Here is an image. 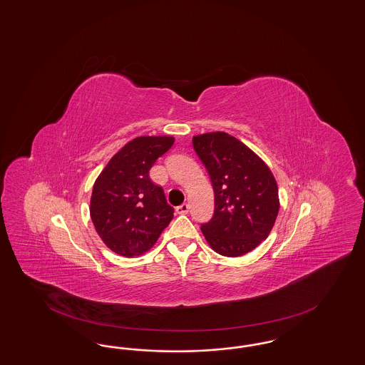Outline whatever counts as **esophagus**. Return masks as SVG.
I'll list each match as a JSON object with an SVG mask.
<instances>
[{"instance_id":"esophagus-1","label":"esophagus","mask_w":365,"mask_h":365,"mask_svg":"<svg viewBox=\"0 0 365 365\" xmlns=\"http://www.w3.org/2000/svg\"><path fill=\"white\" fill-rule=\"evenodd\" d=\"M190 206L187 203H182L180 206L176 207V213L178 214H187L189 213Z\"/></svg>"}]
</instances>
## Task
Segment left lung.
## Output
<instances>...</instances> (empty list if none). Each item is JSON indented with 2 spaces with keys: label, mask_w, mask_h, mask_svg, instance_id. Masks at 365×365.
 Listing matches in <instances>:
<instances>
[{
  "label": "left lung",
  "mask_w": 365,
  "mask_h": 365,
  "mask_svg": "<svg viewBox=\"0 0 365 365\" xmlns=\"http://www.w3.org/2000/svg\"><path fill=\"white\" fill-rule=\"evenodd\" d=\"M214 190V214L202 224L203 236L222 256L245 255L264 241L275 224L279 195L264 162L225 132L192 138Z\"/></svg>",
  "instance_id": "1"
}]
</instances>
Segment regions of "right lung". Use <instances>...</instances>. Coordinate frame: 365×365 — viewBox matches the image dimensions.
I'll return each instance as SVG.
<instances>
[{"mask_svg":"<svg viewBox=\"0 0 365 365\" xmlns=\"http://www.w3.org/2000/svg\"><path fill=\"white\" fill-rule=\"evenodd\" d=\"M174 144L170 136L133 138L117 152L97 178L90 217L102 241L112 251L132 257L152 248L174 218L160 186L150 170Z\"/></svg>","mask_w":365,"mask_h":365,"instance_id":"1","label":"right lung"}]
</instances>
